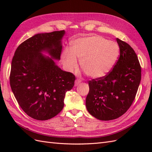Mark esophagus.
Here are the masks:
<instances>
[{
	"label": "esophagus",
	"instance_id": "obj_1",
	"mask_svg": "<svg viewBox=\"0 0 152 152\" xmlns=\"http://www.w3.org/2000/svg\"><path fill=\"white\" fill-rule=\"evenodd\" d=\"M80 83H81V80H79V79H77V80H76L75 82H74V86H77L78 84H80Z\"/></svg>",
	"mask_w": 152,
	"mask_h": 152
}]
</instances>
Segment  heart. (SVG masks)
Wrapping results in <instances>:
<instances>
[{"label":"heart","instance_id":"heart-1","mask_svg":"<svg viewBox=\"0 0 152 152\" xmlns=\"http://www.w3.org/2000/svg\"><path fill=\"white\" fill-rule=\"evenodd\" d=\"M119 55V46L114 42L101 36L91 35L73 40L70 50H64L61 59L66 69L72 70L78 66V58L87 75L93 78H100L112 70Z\"/></svg>","mask_w":152,"mask_h":152}]
</instances>
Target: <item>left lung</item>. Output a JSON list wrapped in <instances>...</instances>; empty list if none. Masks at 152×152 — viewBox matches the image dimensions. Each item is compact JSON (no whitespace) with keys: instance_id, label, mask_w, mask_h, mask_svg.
I'll use <instances>...</instances> for the list:
<instances>
[{"instance_id":"left-lung-1","label":"left lung","mask_w":152,"mask_h":152,"mask_svg":"<svg viewBox=\"0 0 152 152\" xmlns=\"http://www.w3.org/2000/svg\"><path fill=\"white\" fill-rule=\"evenodd\" d=\"M120 56L108 75L89 82L86 105L93 117L102 121L117 119L127 111L136 96L141 67L129 45L117 38Z\"/></svg>"}]
</instances>
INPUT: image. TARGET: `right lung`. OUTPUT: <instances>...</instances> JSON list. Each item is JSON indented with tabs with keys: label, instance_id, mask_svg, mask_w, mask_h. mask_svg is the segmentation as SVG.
Instances as JSON below:
<instances>
[{
	"label": "right lung",
	"instance_id": "add662e5",
	"mask_svg": "<svg viewBox=\"0 0 152 152\" xmlns=\"http://www.w3.org/2000/svg\"><path fill=\"white\" fill-rule=\"evenodd\" d=\"M64 34L63 30L34 34L19 45L12 59V91L23 110L37 120L59 114L66 92L74 85V74L61 70L55 61L60 60Z\"/></svg>",
	"mask_w": 152,
	"mask_h": 152
}]
</instances>
